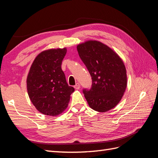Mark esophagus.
<instances>
[{
	"label": "esophagus",
	"mask_w": 158,
	"mask_h": 158,
	"mask_svg": "<svg viewBox=\"0 0 158 158\" xmlns=\"http://www.w3.org/2000/svg\"><path fill=\"white\" fill-rule=\"evenodd\" d=\"M74 88L76 89H78L80 88V84L79 83H76V85L74 86Z\"/></svg>",
	"instance_id": "34e87169"
}]
</instances>
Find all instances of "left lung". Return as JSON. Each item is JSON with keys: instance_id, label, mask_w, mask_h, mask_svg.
Listing matches in <instances>:
<instances>
[{"instance_id": "left-lung-1", "label": "left lung", "mask_w": 158, "mask_h": 158, "mask_svg": "<svg viewBox=\"0 0 158 158\" xmlns=\"http://www.w3.org/2000/svg\"><path fill=\"white\" fill-rule=\"evenodd\" d=\"M81 60L92 76L90 89L83 93L89 106L106 112L121 101L127 85V70L122 59L110 47L98 41H88L77 46Z\"/></svg>"}]
</instances>
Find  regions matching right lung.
I'll use <instances>...</instances> for the list:
<instances>
[{
	"label": "right lung",
	"instance_id": "obj_1",
	"mask_svg": "<svg viewBox=\"0 0 158 158\" xmlns=\"http://www.w3.org/2000/svg\"><path fill=\"white\" fill-rule=\"evenodd\" d=\"M66 49L43 51L33 60L27 77L31 102L40 113L56 116L68 107L74 89L66 82L61 64Z\"/></svg>",
	"mask_w": 158,
	"mask_h": 158
}]
</instances>
